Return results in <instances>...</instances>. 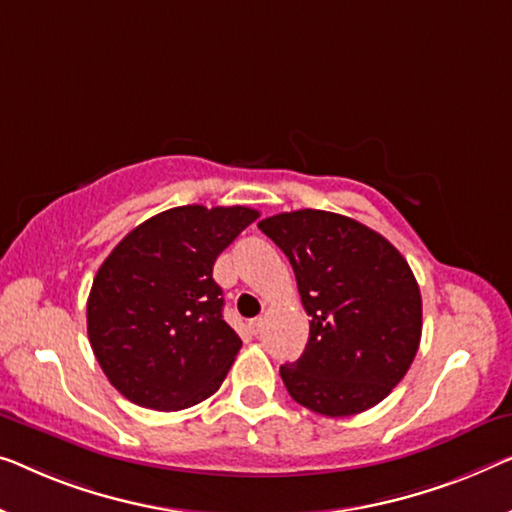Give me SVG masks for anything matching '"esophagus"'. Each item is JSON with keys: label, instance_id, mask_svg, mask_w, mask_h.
<instances>
[{"label": "esophagus", "instance_id": "obj_1", "mask_svg": "<svg viewBox=\"0 0 512 512\" xmlns=\"http://www.w3.org/2000/svg\"><path fill=\"white\" fill-rule=\"evenodd\" d=\"M249 330L254 332V335H258V332L263 330V318L261 316H256V318H251L249 321Z\"/></svg>", "mask_w": 512, "mask_h": 512}]
</instances>
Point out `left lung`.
I'll use <instances>...</instances> for the list:
<instances>
[{
	"instance_id": "obj_1",
	"label": "left lung",
	"mask_w": 512,
	"mask_h": 512,
	"mask_svg": "<svg viewBox=\"0 0 512 512\" xmlns=\"http://www.w3.org/2000/svg\"><path fill=\"white\" fill-rule=\"evenodd\" d=\"M258 228L291 261L309 316L305 353L279 369L288 395L328 418L372 409L418 353L422 300L409 263L344 214L281 212Z\"/></svg>"
}]
</instances>
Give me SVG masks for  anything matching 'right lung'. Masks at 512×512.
Returning a JSON list of instances; mask_svg holds the SVG:
<instances>
[{"label":"right lung","mask_w":512,"mask_h":512,"mask_svg":"<svg viewBox=\"0 0 512 512\" xmlns=\"http://www.w3.org/2000/svg\"><path fill=\"white\" fill-rule=\"evenodd\" d=\"M258 219L251 207L182 205L133 228L96 272L87 335L129 402L180 411L224 383L242 339L224 321L217 256Z\"/></svg>","instance_id":"right-lung-1"}]
</instances>
